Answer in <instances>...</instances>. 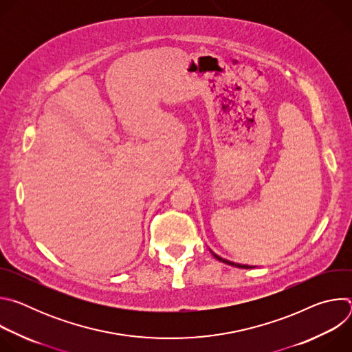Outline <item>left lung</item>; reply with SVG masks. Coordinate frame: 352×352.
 Masks as SVG:
<instances>
[{
  "label": "left lung",
  "mask_w": 352,
  "mask_h": 352,
  "mask_svg": "<svg viewBox=\"0 0 352 352\" xmlns=\"http://www.w3.org/2000/svg\"><path fill=\"white\" fill-rule=\"evenodd\" d=\"M213 256H214L217 261H220V262H223V263H227V265H230V266H234V267H239V269H252V266H246V265H238V263H234V262L226 261V259H223V258L217 256L216 254H213Z\"/></svg>",
  "instance_id": "8db88e82"
}]
</instances>
